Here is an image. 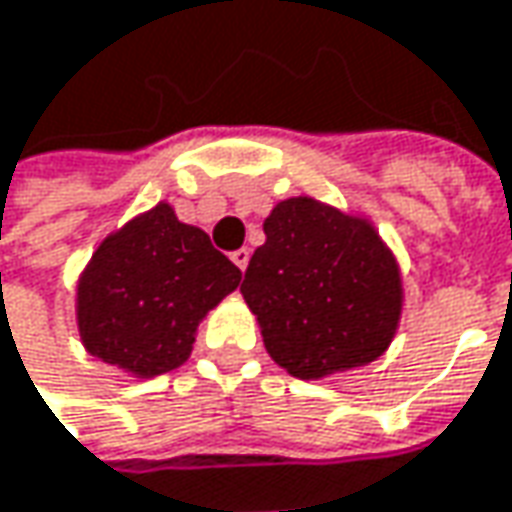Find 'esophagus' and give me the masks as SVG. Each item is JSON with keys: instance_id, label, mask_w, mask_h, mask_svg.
<instances>
[{"instance_id": "obj_1", "label": "esophagus", "mask_w": 512, "mask_h": 512, "mask_svg": "<svg viewBox=\"0 0 512 512\" xmlns=\"http://www.w3.org/2000/svg\"><path fill=\"white\" fill-rule=\"evenodd\" d=\"M230 259H233V265H236V268L244 270L247 268V262H250V250H247V247H239V250H233V253H230Z\"/></svg>"}]
</instances>
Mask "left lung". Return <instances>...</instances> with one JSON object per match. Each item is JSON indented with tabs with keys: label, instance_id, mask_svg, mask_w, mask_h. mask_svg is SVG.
I'll use <instances>...</instances> for the list:
<instances>
[{
	"label": "left lung",
	"instance_id": "obj_1",
	"mask_svg": "<svg viewBox=\"0 0 512 512\" xmlns=\"http://www.w3.org/2000/svg\"><path fill=\"white\" fill-rule=\"evenodd\" d=\"M268 354L302 380L377 360L400 320V270L366 218L308 195L265 218L242 282Z\"/></svg>",
	"mask_w": 512,
	"mask_h": 512
}]
</instances>
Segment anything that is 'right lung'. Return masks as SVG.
<instances>
[{"instance_id":"obj_1","label":"right lung","mask_w":512,"mask_h":512,"mask_svg":"<svg viewBox=\"0 0 512 512\" xmlns=\"http://www.w3.org/2000/svg\"><path fill=\"white\" fill-rule=\"evenodd\" d=\"M242 282L210 236L169 204L132 218L91 256L77 285V325L89 354L138 377L178 369L195 328Z\"/></svg>"}]
</instances>
